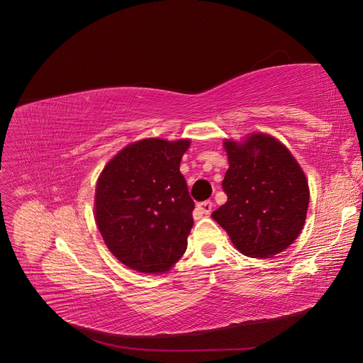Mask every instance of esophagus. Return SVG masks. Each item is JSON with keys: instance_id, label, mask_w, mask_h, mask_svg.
Segmentation results:
<instances>
[{"instance_id": "34e87169", "label": "esophagus", "mask_w": 363, "mask_h": 363, "mask_svg": "<svg viewBox=\"0 0 363 363\" xmlns=\"http://www.w3.org/2000/svg\"><path fill=\"white\" fill-rule=\"evenodd\" d=\"M213 210V202L211 201H203L196 205V213L198 214H210Z\"/></svg>"}]
</instances>
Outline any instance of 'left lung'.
Segmentation results:
<instances>
[{"instance_id":"obj_1","label":"left lung","mask_w":363,"mask_h":363,"mask_svg":"<svg viewBox=\"0 0 363 363\" xmlns=\"http://www.w3.org/2000/svg\"><path fill=\"white\" fill-rule=\"evenodd\" d=\"M228 202L211 216L244 255L267 258L298 238L308 208V184L292 153L269 134L224 140Z\"/></svg>"}]
</instances>
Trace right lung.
I'll use <instances>...</instances> for the list:
<instances>
[{
	"label": "right lung",
	"mask_w": 363,
	"mask_h": 363,
	"mask_svg": "<svg viewBox=\"0 0 363 363\" xmlns=\"http://www.w3.org/2000/svg\"><path fill=\"white\" fill-rule=\"evenodd\" d=\"M191 142L145 139L124 147L103 168L94 216L109 251L142 273H164L187 247L195 202L180 172Z\"/></svg>",
	"instance_id": "1"
}]
</instances>
